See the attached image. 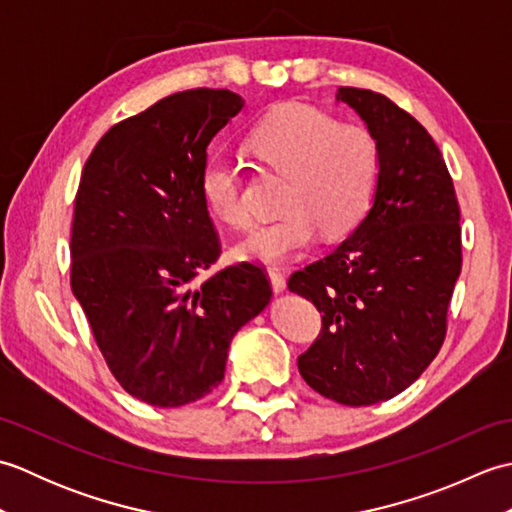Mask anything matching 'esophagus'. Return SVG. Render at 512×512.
I'll use <instances>...</instances> for the list:
<instances>
[{
	"instance_id": "esophagus-1",
	"label": "esophagus",
	"mask_w": 512,
	"mask_h": 512,
	"mask_svg": "<svg viewBox=\"0 0 512 512\" xmlns=\"http://www.w3.org/2000/svg\"><path fill=\"white\" fill-rule=\"evenodd\" d=\"M268 277H270V284H273L275 292H284L286 290V277L281 275L277 268H268Z\"/></svg>"
}]
</instances>
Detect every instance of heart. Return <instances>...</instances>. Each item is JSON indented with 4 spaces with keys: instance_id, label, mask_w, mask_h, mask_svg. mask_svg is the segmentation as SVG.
I'll return each instance as SVG.
<instances>
[{
    "instance_id": "obj_1",
    "label": "heart",
    "mask_w": 512,
    "mask_h": 512,
    "mask_svg": "<svg viewBox=\"0 0 512 512\" xmlns=\"http://www.w3.org/2000/svg\"><path fill=\"white\" fill-rule=\"evenodd\" d=\"M246 147L268 169L286 176V184L279 200L284 215L255 226L235 246L239 259L286 262L303 253L319 231L325 237L352 231L372 204L380 151L376 136L361 123L286 103L250 129ZM200 193L215 220L231 228L250 224L242 173L231 158L211 156L204 162Z\"/></svg>"
}]
</instances>
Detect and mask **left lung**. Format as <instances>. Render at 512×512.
<instances>
[{
  "instance_id": "1",
  "label": "left lung",
  "mask_w": 512,
  "mask_h": 512,
  "mask_svg": "<svg viewBox=\"0 0 512 512\" xmlns=\"http://www.w3.org/2000/svg\"><path fill=\"white\" fill-rule=\"evenodd\" d=\"M376 136L374 204L332 253L295 270L288 288L310 299L321 332L297 358L303 380L350 407L376 405L416 380L447 336L462 270L460 204L438 145L387 96L339 88Z\"/></svg>"
}]
</instances>
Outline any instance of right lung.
Masks as SVG:
<instances>
[{"label": "right lung", "mask_w": 512, "mask_h": 512, "mask_svg": "<svg viewBox=\"0 0 512 512\" xmlns=\"http://www.w3.org/2000/svg\"><path fill=\"white\" fill-rule=\"evenodd\" d=\"M242 107L231 90L171 94L116 123L81 173L70 286L112 376L147 405L211 394L235 332L273 297L250 262L195 281L222 250L200 193L206 147Z\"/></svg>", "instance_id": "add662e5"}]
</instances>
